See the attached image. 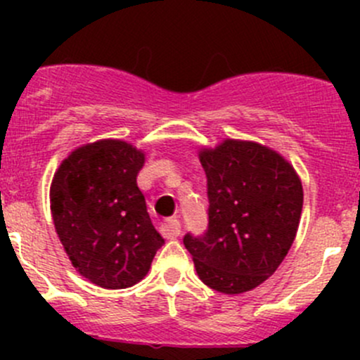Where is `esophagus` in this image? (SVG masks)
I'll return each instance as SVG.
<instances>
[{
	"label": "esophagus",
	"mask_w": 360,
	"mask_h": 360,
	"mask_svg": "<svg viewBox=\"0 0 360 360\" xmlns=\"http://www.w3.org/2000/svg\"><path fill=\"white\" fill-rule=\"evenodd\" d=\"M162 235L165 238H177L181 233V223L176 217H170V219H165L162 223V228H160Z\"/></svg>",
	"instance_id": "1"
}]
</instances>
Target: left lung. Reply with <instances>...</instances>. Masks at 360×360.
Listing matches in <instances>:
<instances>
[{"instance_id": "left-lung-1", "label": "left lung", "mask_w": 360, "mask_h": 360, "mask_svg": "<svg viewBox=\"0 0 360 360\" xmlns=\"http://www.w3.org/2000/svg\"><path fill=\"white\" fill-rule=\"evenodd\" d=\"M209 226L200 237L184 235L195 268L205 285L240 294L275 274L291 249L303 186L291 163L252 141L226 139L203 148Z\"/></svg>"}]
</instances>
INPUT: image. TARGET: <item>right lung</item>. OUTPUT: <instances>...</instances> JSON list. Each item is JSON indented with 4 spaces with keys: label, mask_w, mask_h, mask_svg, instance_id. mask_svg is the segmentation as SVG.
<instances>
[{
    "label": "right lung",
    "mask_w": 360,
    "mask_h": 360,
    "mask_svg": "<svg viewBox=\"0 0 360 360\" xmlns=\"http://www.w3.org/2000/svg\"><path fill=\"white\" fill-rule=\"evenodd\" d=\"M144 153L120 139L72 151L50 188L56 231L79 275L106 289L132 288L146 277L163 245L137 188Z\"/></svg>",
    "instance_id": "add662e5"
}]
</instances>
